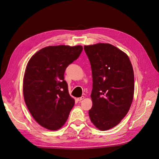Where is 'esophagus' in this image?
<instances>
[{"mask_svg":"<svg viewBox=\"0 0 159 159\" xmlns=\"http://www.w3.org/2000/svg\"><path fill=\"white\" fill-rule=\"evenodd\" d=\"M84 99V96H82V97H80V98H77V100H78V101H81V100Z\"/></svg>","mask_w":159,"mask_h":159,"instance_id":"34e87169","label":"esophagus"}]
</instances>
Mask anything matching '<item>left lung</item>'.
Here are the masks:
<instances>
[{
	"label": "left lung",
	"instance_id": "left-lung-1",
	"mask_svg": "<svg viewBox=\"0 0 159 159\" xmlns=\"http://www.w3.org/2000/svg\"><path fill=\"white\" fill-rule=\"evenodd\" d=\"M84 49L93 77V105L89 116L97 128L108 130L120 123L133 102V66L127 55L111 44L85 45Z\"/></svg>",
	"mask_w": 159,
	"mask_h": 159
}]
</instances>
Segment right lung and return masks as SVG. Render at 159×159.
I'll list each match as a JSON object with an SVG mask.
<instances>
[{
	"label": "right lung",
	"instance_id": "obj_1",
	"mask_svg": "<svg viewBox=\"0 0 159 159\" xmlns=\"http://www.w3.org/2000/svg\"><path fill=\"white\" fill-rule=\"evenodd\" d=\"M82 49L80 45L49 46L34 54L27 64L25 101L34 119L45 129L56 130L62 127L75 105L64 73Z\"/></svg>",
	"mask_w": 159,
	"mask_h": 159
}]
</instances>
